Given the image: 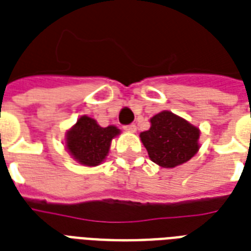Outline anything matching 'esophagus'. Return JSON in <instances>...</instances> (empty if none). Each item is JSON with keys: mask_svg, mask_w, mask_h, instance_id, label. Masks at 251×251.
I'll return each instance as SVG.
<instances>
[{"mask_svg": "<svg viewBox=\"0 0 251 251\" xmlns=\"http://www.w3.org/2000/svg\"><path fill=\"white\" fill-rule=\"evenodd\" d=\"M124 130H126L127 133H135V131H137V126L131 124V125L124 126Z\"/></svg>", "mask_w": 251, "mask_h": 251, "instance_id": "1", "label": "esophagus"}]
</instances>
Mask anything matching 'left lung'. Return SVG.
I'll return each instance as SVG.
<instances>
[{
    "label": "left lung",
    "instance_id": "8db88e82",
    "mask_svg": "<svg viewBox=\"0 0 251 251\" xmlns=\"http://www.w3.org/2000/svg\"><path fill=\"white\" fill-rule=\"evenodd\" d=\"M149 130L139 134L150 159L161 168H175L189 161L201 149V130L185 118L161 110L150 118Z\"/></svg>",
    "mask_w": 251,
    "mask_h": 251
}]
</instances>
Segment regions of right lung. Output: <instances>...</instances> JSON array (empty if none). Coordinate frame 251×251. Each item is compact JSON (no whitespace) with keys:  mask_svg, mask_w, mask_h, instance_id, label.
<instances>
[{"mask_svg":"<svg viewBox=\"0 0 251 251\" xmlns=\"http://www.w3.org/2000/svg\"><path fill=\"white\" fill-rule=\"evenodd\" d=\"M120 134L117 126L101 127L96 120L84 114L66 131L65 149L79 164L96 167L105 160L112 141Z\"/></svg>","mask_w":251,"mask_h":251,"instance_id":"right-lung-1","label":"right lung"}]
</instances>
